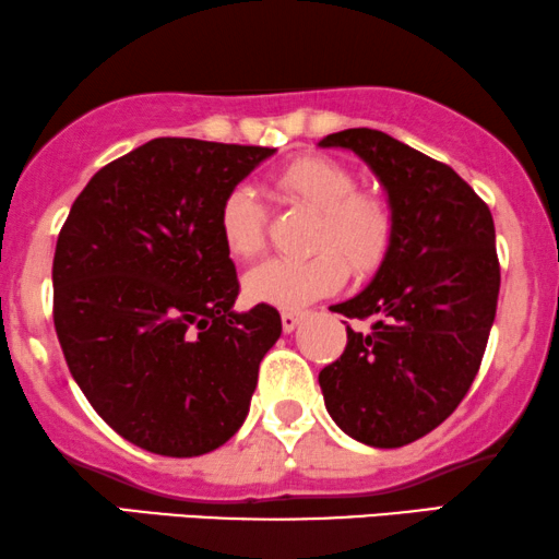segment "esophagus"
<instances>
[{"label": "esophagus", "mask_w": 559, "mask_h": 559, "mask_svg": "<svg viewBox=\"0 0 559 559\" xmlns=\"http://www.w3.org/2000/svg\"><path fill=\"white\" fill-rule=\"evenodd\" d=\"M301 320H304V312H294V309L281 312V324H284V332H294L296 328H299Z\"/></svg>", "instance_id": "34e87169"}]
</instances>
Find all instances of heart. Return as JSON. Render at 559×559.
Masks as SVG:
<instances>
[{
  "label": "heart",
  "mask_w": 559,
  "mask_h": 559,
  "mask_svg": "<svg viewBox=\"0 0 559 559\" xmlns=\"http://www.w3.org/2000/svg\"><path fill=\"white\" fill-rule=\"evenodd\" d=\"M275 190L294 206L317 214L309 231L312 255L265 260L245 275V296L258 304L296 309L343 286L345 265L366 278L390 255L394 214L386 198L356 190V175L330 157H301L273 178ZM218 237L235 260L255 258L265 247L267 216L250 188L237 186L218 206Z\"/></svg>",
  "instance_id": "1"
}]
</instances>
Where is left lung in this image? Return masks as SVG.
I'll return each instance as SVG.
<instances>
[{
  "instance_id": "obj_1",
  "label": "left lung",
  "mask_w": 559,
  "mask_h": 559,
  "mask_svg": "<svg viewBox=\"0 0 559 559\" xmlns=\"http://www.w3.org/2000/svg\"><path fill=\"white\" fill-rule=\"evenodd\" d=\"M324 150L358 154L394 214L390 255L371 284L330 307L371 330L320 371L324 407L366 447L397 449L454 413L483 364L496 320L500 265L485 201L443 162L373 129H345Z\"/></svg>"
}]
</instances>
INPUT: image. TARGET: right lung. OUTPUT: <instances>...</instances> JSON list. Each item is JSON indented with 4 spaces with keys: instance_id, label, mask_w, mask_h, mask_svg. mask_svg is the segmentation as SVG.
<instances>
[{
    "instance_id": "right-lung-1",
    "label": "right lung",
    "mask_w": 559,
    "mask_h": 559,
    "mask_svg": "<svg viewBox=\"0 0 559 559\" xmlns=\"http://www.w3.org/2000/svg\"><path fill=\"white\" fill-rule=\"evenodd\" d=\"M267 146L152 139L76 195L53 255V324L95 413L139 449L201 456L250 409L281 337L267 304L235 312L218 206Z\"/></svg>"
}]
</instances>
